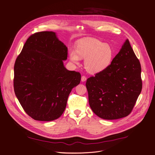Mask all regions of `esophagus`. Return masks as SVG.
<instances>
[{"mask_svg": "<svg viewBox=\"0 0 155 155\" xmlns=\"http://www.w3.org/2000/svg\"><path fill=\"white\" fill-rule=\"evenodd\" d=\"M81 81H83V82H84V81H86V80H87V78L85 77V76H82L81 77Z\"/></svg>", "mask_w": 155, "mask_h": 155, "instance_id": "esophagus-1", "label": "esophagus"}]
</instances>
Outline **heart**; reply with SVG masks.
Here are the masks:
<instances>
[{
  "instance_id": "b5f03b06",
  "label": "heart",
  "mask_w": 155,
  "mask_h": 155,
  "mask_svg": "<svg viewBox=\"0 0 155 155\" xmlns=\"http://www.w3.org/2000/svg\"><path fill=\"white\" fill-rule=\"evenodd\" d=\"M114 51L112 47L97 39L79 41L75 49L69 50L71 61L79 65L81 59H85L84 68L91 74H97L105 71L111 64Z\"/></svg>"
}]
</instances>
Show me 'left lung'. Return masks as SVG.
<instances>
[{
    "mask_svg": "<svg viewBox=\"0 0 155 155\" xmlns=\"http://www.w3.org/2000/svg\"><path fill=\"white\" fill-rule=\"evenodd\" d=\"M86 86L90 107L99 117L114 120L130 114L142 83L140 64L128 39L110 66L87 78Z\"/></svg>",
    "mask_w": 155,
    "mask_h": 155,
    "instance_id": "obj_1",
    "label": "left lung"
}]
</instances>
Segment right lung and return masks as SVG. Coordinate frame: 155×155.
Wrapping results in <instances>:
<instances>
[{
  "label": "right lung",
  "instance_id": "1",
  "mask_svg": "<svg viewBox=\"0 0 155 155\" xmlns=\"http://www.w3.org/2000/svg\"><path fill=\"white\" fill-rule=\"evenodd\" d=\"M68 47L54 31H41L25 42L14 66V90L25 113L39 121L59 118L79 72L66 69Z\"/></svg>",
  "mask_w": 155,
  "mask_h": 155
}]
</instances>
